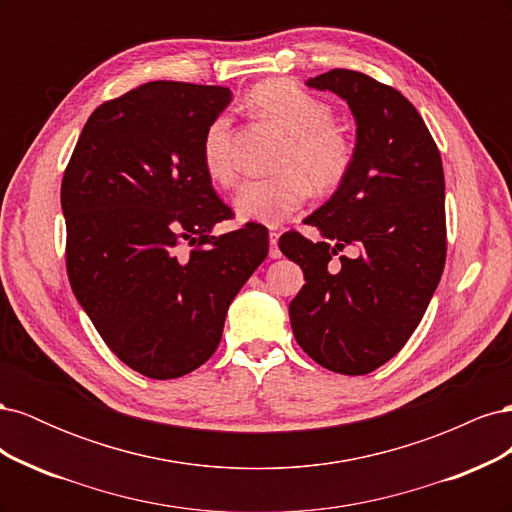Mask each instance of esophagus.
<instances>
[{"label":"esophagus","mask_w":512,"mask_h":512,"mask_svg":"<svg viewBox=\"0 0 512 512\" xmlns=\"http://www.w3.org/2000/svg\"><path fill=\"white\" fill-rule=\"evenodd\" d=\"M277 239H280V232H277V230H271V232H269V243H271V247H269V256H271V258H280V256H282L280 247H277Z\"/></svg>","instance_id":"obj_1"}]
</instances>
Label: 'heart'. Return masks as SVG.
Masks as SVG:
<instances>
[{
  "mask_svg": "<svg viewBox=\"0 0 512 512\" xmlns=\"http://www.w3.org/2000/svg\"><path fill=\"white\" fill-rule=\"evenodd\" d=\"M250 104L262 119L286 134L277 160L282 173L245 181L232 207L241 220L277 226L305 203L309 190L331 194L342 188L352 173L356 149L352 138L335 123L333 108L290 81L273 79L256 85L250 91ZM200 162L213 183L222 188L235 183L228 115L209 121L200 143Z\"/></svg>",
  "mask_w": 512,
  "mask_h": 512,
  "instance_id": "obj_1",
  "label": "heart"
}]
</instances>
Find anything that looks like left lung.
<instances>
[{"label":"left lung","instance_id":"1","mask_svg":"<svg viewBox=\"0 0 512 512\" xmlns=\"http://www.w3.org/2000/svg\"><path fill=\"white\" fill-rule=\"evenodd\" d=\"M307 85L350 104L356 158L342 188L305 220L324 239L299 230L280 237L282 254L305 273L290 324L318 365L363 376L406 346L442 277V158L414 104L391 85L344 68ZM344 246L355 256L343 255Z\"/></svg>","mask_w":512,"mask_h":512}]
</instances>
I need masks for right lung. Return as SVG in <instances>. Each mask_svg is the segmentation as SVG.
I'll return each instance as SVG.
<instances>
[{
    "label": "right lung",
    "mask_w": 512,
    "mask_h": 512,
    "mask_svg": "<svg viewBox=\"0 0 512 512\" xmlns=\"http://www.w3.org/2000/svg\"><path fill=\"white\" fill-rule=\"evenodd\" d=\"M230 89L153 81L89 115L61 179L74 297L119 361L173 380L218 348L228 305L269 254V230L232 220L200 162Z\"/></svg>",
    "instance_id": "add662e5"
}]
</instances>
